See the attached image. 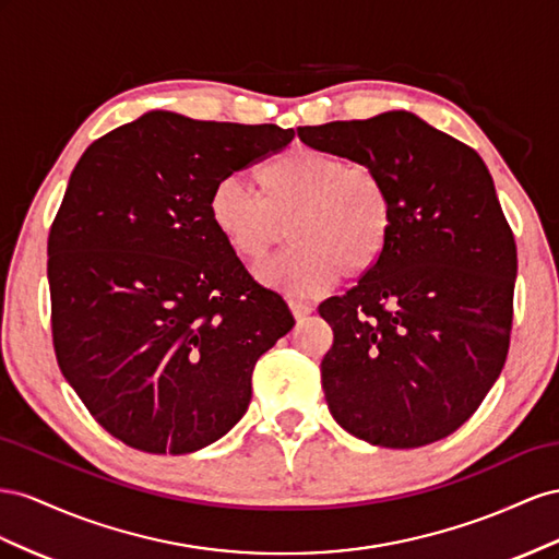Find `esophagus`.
Segmentation results:
<instances>
[{
	"instance_id": "esophagus-1",
	"label": "esophagus",
	"mask_w": 559,
	"mask_h": 559,
	"mask_svg": "<svg viewBox=\"0 0 559 559\" xmlns=\"http://www.w3.org/2000/svg\"><path fill=\"white\" fill-rule=\"evenodd\" d=\"M288 305H290V311H293V316L295 318H305V316H309L311 311H313V307L309 305V301H305V299H288Z\"/></svg>"
}]
</instances>
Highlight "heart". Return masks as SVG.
Instances as JSON below:
<instances>
[{
	"label": "heart",
	"mask_w": 559,
	"mask_h": 559,
	"mask_svg": "<svg viewBox=\"0 0 559 559\" xmlns=\"http://www.w3.org/2000/svg\"><path fill=\"white\" fill-rule=\"evenodd\" d=\"M260 197L236 178L209 197V219L225 246L248 264L264 262L285 243L295 248L262 269V278L309 295L379 264L393 234V199L372 166L297 145L258 170Z\"/></svg>",
	"instance_id": "heart-1"
}]
</instances>
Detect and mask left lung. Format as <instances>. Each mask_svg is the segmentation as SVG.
Wrapping results in <instances>:
<instances>
[{"label": "left lung", "instance_id": "left-lung-1", "mask_svg": "<svg viewBox=\"0 0 559 559\" xmlns=\"http://www.w3.org/2000/svg\"><path fill=\"white\" fill-rule=\"evenodd\" d=\"M305 145L372 166L393 199L384 258L318 313L342 428L389 450L424 448L471 419L513 330L515 236L473 147L409 111L297 129Z\"/></svg>", "mask_w": 559, "mask_h": 559}]
</instances>
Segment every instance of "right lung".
Returning <instances> with one entry per match:
<instances>
[{
    "instance_id": "obj_1",
    "label": "right lung",
    "mask_w": 559,
    "mask_h": 559,
    "mask_svg": "<svg viewBox=\"0 0 559 559\" xmlns=\"http://www.w3.org/2000/svg\"><path fill=\"white\" fill-rule=\"evenodd\" d=\"M274 123L147 111L74 166L49 231L53 348L109 436L189 454L243 417L252 370L295 325L209 219L211 189L290 145Z\"/></svg>"
}]
</instances>
